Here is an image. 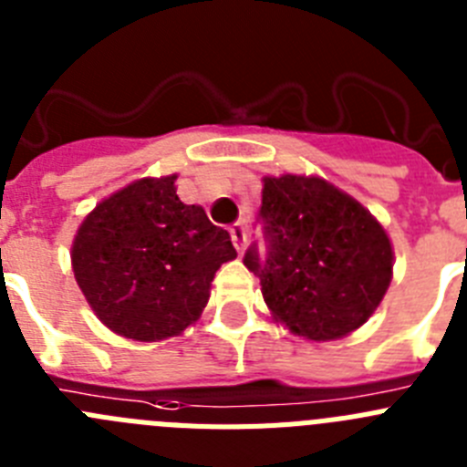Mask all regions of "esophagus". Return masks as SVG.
Instances as JSON below:
<instances>
[{
	"label": "esophagus",
	"mask_w": 467,
	"mask_h": 467,
	"mask_svg": "<svg viewBox=\"0 0 467 467\" xmlns=\"http://www.w3.org/2000/svg\"><path fill=\"white\" fill-rule=\"evenodd\" d=\"M229 234H231V243H234V247H236L238 252H243V247H245V243H247L245 224H243V222H238V224L231 226Z\"/></svg>",
	"instance_id": "esophagus-1"
}]
</instances>
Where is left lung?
I'll list each match as a JSON object with an SVG mask.
<instances>
[{"label": "left lung", "mask_w": 467, "mask_h": 467, "mask_svg": "<svg viewBox=\"0 0 467 467\" xmlns=\"http://www.w3.org/2000/svg\"><path fill=\"white\" fill-rule=\"evenodd\" d=\"M264 252L243 264L262 280L275 319L307 340L342 337L368 322L391 282L393 252L382 224L322 178H264L256 217Z\"/></svg>", "instance_id": "obj_1"}]
</instances>
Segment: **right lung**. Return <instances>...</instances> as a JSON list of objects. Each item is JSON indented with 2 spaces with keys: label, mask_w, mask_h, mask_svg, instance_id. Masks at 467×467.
<instances>
[{
  "label": "right lung",
  "mask_w": 467,
  "mask_h": 467,
  "mask_svg": "<svg viewBox=\"0 0 467 467\" xmlns=\"http://www.w3.org/2000/svg\"><path fill=\"white\" fill-rule=\"evenodd\" d=\"M175 175L143 178L101 201L71 247L97 317L125 337L164 340L196 322L217 268L236 259L229 231L175 194Z\"/></svg>",
  "instance_id": "add662e5"
}]
</instances>
